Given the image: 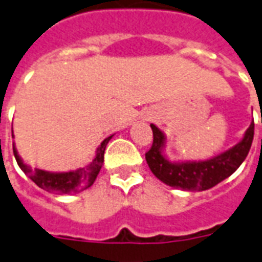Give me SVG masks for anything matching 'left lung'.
<instances>
[{
	"label": "left lung",
	"mask_w": 262,
	"mask_h": 262,
	"mask_svg": "<svg viewBox=\"0 0 262 262\" xmlns=\"http://www.w3.org/2000/svg\"><path fill=\"white\" fill-rule=\"evenodd\" d=\"M154 144L145 154L152 174L167 186L187 191L211 189L228 178L246 159L254 136V122L246 129L244 137L234 147L205 160H170L166 155L167 137L159 127L151 123Z\"/></svg>",
	"instance_id": "obj_1"
}]
</instances>
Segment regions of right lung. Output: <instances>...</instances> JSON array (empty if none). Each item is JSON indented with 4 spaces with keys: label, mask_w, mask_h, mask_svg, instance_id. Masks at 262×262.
I'll return each instance as SVG.
<instances>
[{
    "label": "right lung",
    "mask_w": 262,
    "mask_h": 262,
    "mask_svg": "<svg viewBox=\"0 0 262 262\" xmlns=\"http://www.w3.org/2000/svg\"><path fill=\"white\" fill-rule=\"evenodd\" d=\"M113 136L107 137L100 143V145L96 148L95 158L88 166L71 170V171H46V170H40V168H32L31 166L24 163V160L18 155L17 149L14 147V143L13 154L18 167L21 168L23 172L27 177H30L39 187H42L50 193H57V194H72V193L84 191L94 185L95 179L103 166L106 145Z\"/></svg>",
    "instance_id": "add662e5"
}]
</instances>
